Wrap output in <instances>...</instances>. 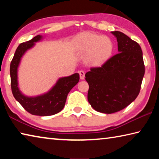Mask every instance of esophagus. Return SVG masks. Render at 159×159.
<instances>
[{
  "label": "esophagus",
  "instance_id": "obj_1",
  "mask_svg": "<svg viewBox=\"0 0 159 159\" xmlns=\"http://www.w3.org/2000/svg\"><path fill=\"white\" fill-rule=\"evenodd\" d=\"M79 75H80V79H81V80L84 79V78H85V72L81 70V71H79Z\"/></svg>",
  "mask_w": 159,
  "mask_h": 159
}]
</instances>
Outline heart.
<instances>
[{
  "label": "heart",
  "mask_w": 159,
  "mask_h": 159,
  "mask_svg": "<svg viewBox=\"0 0 159 159\" xmlns=\"http://www.w3.org/2000/svg\"><path fill=\"white\" fill-rule=\"evenodd\" d=\"M78 51L88 55V62L99 65L110 57L114 50V43L106 36L87 33L80 36L77 40Z\"/></svg>",
  "instance_id": "b5f03b06"
}]
</instances>
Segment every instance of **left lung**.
I'll return each instance as SVG.
<instances>
[{
  "instance_id": "left-lung-1",
  "label": "left lung",
  "mask_w": 159,
  "mask_h": 159,
  "mask_svg": "<svg viewBox=\"0 0 159 159\" xmlns=\"http://www.w3.org/2000/svg\"><path fill=\"white\" fill-rule=\"evenodd\" d=\"M116 37L118 53L101 66L85 74L88 100L97 111L112 114L125 108L138 96L144 75L141 47L120 31Z\"/></svg>"
}]
</instances>
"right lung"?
Listing matches in <instances>:
<instances>
[{
  "mask_svg": "<svg viewBox=\"0 0 159 159\" xmlns=\"http://www.w3.org/2000/svg\"><path fill=\"white\" fill-rule=\"evenodd\" d=\"M42 36L38 35L31 40L19 45L10 63V73L11 89L13 96L23 108L32 115L51 116L61 111L65 105L67 95L79 81V74L59 79L56 84L47 93L36 97L23 95L18 88L17 69L21 58L26 51L34 47L35 43L39 41Z\"/></svg>",
  "mask_w": 159,
  "mask_h": 159,
  "instance_id": "right-lung-1",
  "label": "right lung"
}]
</instances>
